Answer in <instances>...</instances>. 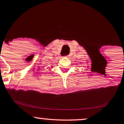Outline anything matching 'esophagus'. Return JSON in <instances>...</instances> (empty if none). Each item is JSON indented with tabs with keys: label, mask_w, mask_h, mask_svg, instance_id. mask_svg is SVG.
Masks as SVG:
<instances>
[{
	"label": "esophagus",
	"mask_w": 124,
	"mask_h": 124,
	"mask_svg": "<svg viewBox=\"0 0 124 124\" xmlns=\"http://www.w3.org/2000/svg\"><path fill=\"white\" fill-rule=\"evenodd\" d=\"M66 57H68V56H66Z\"/></svg>",
	"instance_id": "1"
}]
</instances>
